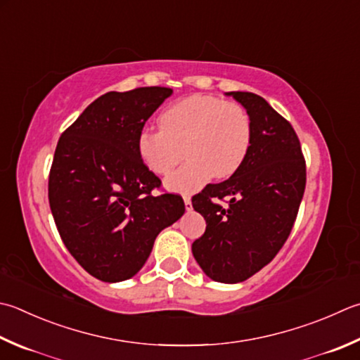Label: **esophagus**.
<instances>
[{"mask_svg":"<svg viewBox=\"0 0 360 360\" xmlns=\"http://www.w3.org/2000/svg\"><path fill=\"white\" fill-rule=\"evenodd\" d=\"M183 202H185V208L186 210H191L193 208V205H191V195H188V194L183 195Z\"/></svg>","mask_w":360,"mask_h":360,"instance_id":"34e87169","label":"esophagus"}]
</instances>
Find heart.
I'll return each mask as SVG.
<instances>
[{"label": "heart", "instance_id": "obj_1", "mask_svg": "<svg viewBox=\"0 0 360 360\" xmlns=\"http://www.w3.org/2000/svg\"><path fill=\"white\" fill-rule=\"evenodd\" d=\"M252 142V120L235 101L191 96L161 112L160 130L141 131L138 152L152 172L167 175L186 153L188 161L171 174V191H198L214 175L230 177L246 158Z\"/></svg>", "mask_w": 360, "mask_h": 360}]
</instances>
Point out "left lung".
I'll return each instance as SVG.
<instances>
[{
	"label": "left lung",
	"mask_w": 360,
	"mask_h": 360,
	"mask_svg": "<svg viewBox=\"0 0 360 360\" xmlns=\"http://www.w3.org/2000/svg\"><path fill=\"white\" fill-rule=\"evenodd\" d=\"M227 96L246 108L252 142L232 177L193 198L207 222L193 255L210 279L238 283L266 266L287 241L306 189V161L293 127L266 100L240 91ZM214 198H229L228 208Z\"/></svg>",
	"instance_id": "obj_1"
}]
</instances>
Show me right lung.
Masks as SVG:
<instances>
[{
  "label": "right lung",
  "instance_id": "obj_1",
  "mask_svg": "<svg viewBox=\"0 0 360 360\" xmlns=\"http://www.w3.org/2000/svg\"><path fill=\"white\" fill-rule=\"evenodd\" d=\"M172 89L108 92L60 134L49 200L65 248L91 276L120 282L144 266L155 238L180 219L177 194L153 195L161 180L144 165L138 138Z\"/></svg>",
  "mask_w": 360,
  "mask_h": 360
}]
</instances>
